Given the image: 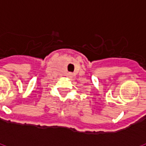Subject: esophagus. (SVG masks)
<instances>
[{
    "mask_svg": "<svg viewBox=\"0 0 146 146\" xmlns=\"http://www.w3.org/2000/svg\"><path fill=\"white\" fill-rule=\"evenodd\" d=\"M72 75H73V74H72V72H68V73L66 74V76L68 77H72Z\"/></svg>",
    "mask_w": 146,
    "mask_h": 146,
    "instance_id": "1",
    "label": "esophagus"
}]
</instances>
